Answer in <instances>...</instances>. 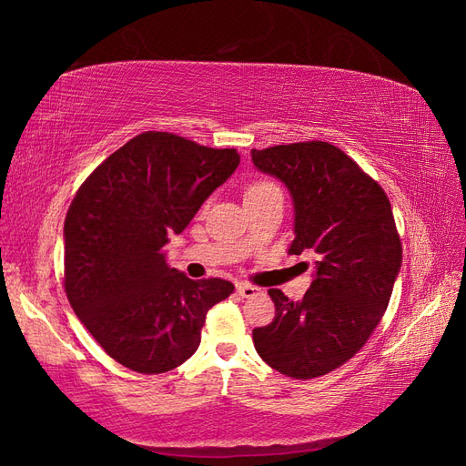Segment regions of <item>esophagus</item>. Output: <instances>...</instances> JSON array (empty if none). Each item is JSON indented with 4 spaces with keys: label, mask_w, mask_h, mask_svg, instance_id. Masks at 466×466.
I'll return each mask as SVG.
<instances>
[{
    "label": "esophagus",
    "mask_w": 466,
    "mask_h": 466,
    "mask_svg": "<svg viewBox=\"0 0 466 466\" xmlns=\"http://www.w3.org/2000/svg\"><path fill=\"white\" fill-rule=\"evenodd\" d=\"M236 291H238V296H242V298H252V296L258 294L259 289L256 286H250V284H238Z\"/></svg>",
    "instance_id": "1"
}]
</instances>
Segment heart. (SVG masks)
<instances>
[{
    "label": "heart",
    "mask_w": 466,
    "mask_h": 466,
    "mask_svg": "<svg viewBox=\"0 0 466 466\" xmlns=\"http://www.w3.org/2000/svg\"><path fill=\"white\" fill-rule=\"evenodd\" d=\"M272 192H279V188L274 182H258L254 187L248 188L246 197H259V194H272Z\"/></svg>",
    "instance_id": "1"
}]
</instances>
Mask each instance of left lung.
<instances>
[{"label":"left lung","instance_id":"obj_1","mask_svg":"<svg viewBox=\"0 0 466 466\" xmlns=\"http://www.w3.org/2000/svg\"><path fill=\"white\" fill-rule=\"evenodd\" d=\"M254 167L278 178L294 202L288 254L316 256L304 298L269 289L276 318L252 331L258 355L294 380L338 370L380 326L403 250L387 194L329 143L252 150Z\"/></svg>","mask_w":466,"mask_h":466}]
</instances>
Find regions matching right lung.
I'll list each match as a JSON object with an SVG mask.
<instances>
[{"instance_id": "1", "label": "right lung", "mask_w": 466, "mask_h": 466, "mask_svg": "<svg viewBox=\"0 0 466 466\" xmlns=\"http://www.w3.org/2000/svg\"><path fill=\"white\" fill-rule=\"evenodd\" d=\"M240 165L236 148L148 131L103 160L65 218V291L115 361L165 373L194 355L208 309L234 286L190 279L165 246Z\"/></svg>"}]
</instances>
